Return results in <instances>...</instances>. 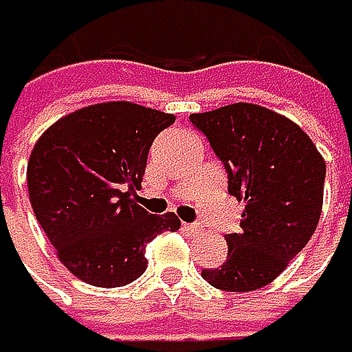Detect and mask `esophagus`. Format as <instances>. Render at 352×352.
Masks as SVG:
<instances>
[{
    "instance_id": "1",
    "label": "esophagus",
    "mask_w": 352,
    "mask_h": 352,
    "mask_svg": "<svg viewBox=\"0 0 352 352\" xmlns=\"http://www.w3.org/2000/svg\"><path fill=\"white\" fill-rule=\"evenodd\" d=\"M184 230L188 232V234H199V223H184Z\"/></svg>"
}]
</instances>
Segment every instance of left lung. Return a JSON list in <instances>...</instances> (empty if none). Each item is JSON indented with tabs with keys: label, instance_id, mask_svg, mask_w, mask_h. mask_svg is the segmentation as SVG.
Instances as JSON below:
<instances>
[{
	"label": "left lung",
	"instance_id": "1",
	"mask_svg": "<svg viewBox=\"0 0 352 352\" xmlns=\"http://www.w3.org/2000/svg\"><path fill=\"white\" fill-rule=\"evenodd\" d=\"M228 170V192L245 204L241 230L226 234L228 258L201 276L223 292H254L276 280L314 236L327 164L289 118L252 102L192 113Z\"/></svg>",
	"mask_w": 352,
	"mask_h": 352
}]
</instances>
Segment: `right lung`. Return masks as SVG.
Returning <instances> with one entry per match:
<instances>
[{"label": "right lung", "mask_w": 352, "mask_h": 352, "mask_svg": "<svg viewBox=\"0 0 352 352\" xmlns=\"http://www.w3.org/2000/svg\"><path fill=\"white\" fill-rule=\"evenodd\" d=\"M173 113L118 100L63 116L36 140L28 192L60 263L94 287H124L146 270V243L179 230L173 212L148 214L131 197L153 140Z\"/></svg>", "instance_id": "obj_1"}]
</instances>
